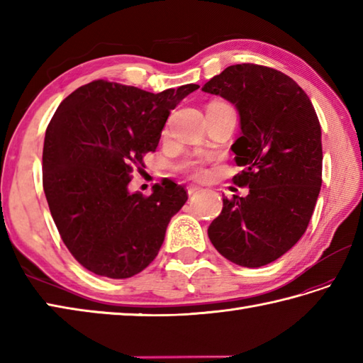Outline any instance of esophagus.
I'll use <instances>...</instances> for the list:
<instances>
[{
	"instance_id": "34e87169",
	"label": "esophagus",
	"mask_w": 363,
	"mask_h": 363,
	"mask_svg": "<svg viewBox=\"0 0 363 363\" xmlns=\"http://www.w3.org/2000/svg\"><path fill=\"white\" fill-rule=\"evenodd\" d=\"M199 190H201V187H198V186H189V187H187V194H189V195H195V194H198Z\"/></svg>"
}]
</instances>
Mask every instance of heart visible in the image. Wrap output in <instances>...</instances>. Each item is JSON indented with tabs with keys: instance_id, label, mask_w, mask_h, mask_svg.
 I'll return each mask as SVG.
<instances>
[{
	"instance_id": "1",
	"label": "heart",
	"mask_w": 363,
	"mask_h": 363,
	"mask_svg": "<svg viewBox=\"0 0 363 363\" xmlns=\"http://www.w3.org/2000/svg\"><path fill=\"white\" fill-rule=\"evenodd\" d=\"M177 168H179L181 172L189 173L191 177H195V179H204L207 173H209L201 159H186L177 165Z\"/></svg>"
}]
</instances>
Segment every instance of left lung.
<instances>
[{"mask_svg":"<svg viewBox=\"0 0 363 363\" xmlns=\"http://www.w3.org/2000/svg\"><path fill=\"white\" fill-rule=\"evenodd\" d=\"M203 90L235 104L242 135L230 150L243 167L233 177L248 196L223 198V211L207 234L217 251L237 265L272 264L309 226L321 187L320 121L309 96L274 68L237 64Z\"/></svg>","mask_w":363,"mask_h":363,"instance_id":"left-lung-1","label":"left lung"}]
</instances>
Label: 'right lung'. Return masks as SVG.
Wrapping results in <instances>:
<instances>
[{"mask_svg": "<svg viewBox=\"0 0 363 363\" xmlns=\"http://www.w3.org/2000/svg\"><path fill=\"white\" fill-rule=\"evenodd\" d=\"M196 84L151 94L104 79L59 104L43 143V190L60 238L89 272L126 279L156 259L169 220L187 201L172 182L129 194L133 173L154 152L169 111Z\"/></svg>", "mask_w": 363, "mask_h": 363, "instance_id": "add662e5", "label": "right lung"}]
</instances>
